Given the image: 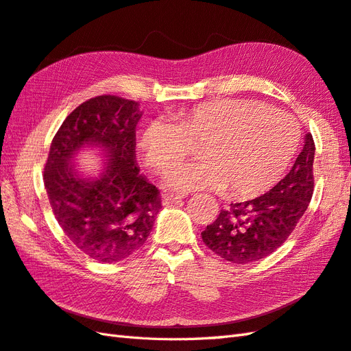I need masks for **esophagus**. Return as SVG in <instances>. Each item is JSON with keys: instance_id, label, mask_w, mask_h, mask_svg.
Masks as SVG:
<instances>
[{"instance_id": "34e87169", "label": "esophagus", "mask_w": 351, "mask_h": 351, "mask_svg": "<svg viewBox=\"0 0 351 351\" xmlns=\"http://www.w3.org/2000/svg\"><path fill=\"white\" fill-rule=\"evenodd\" d=\"M184 200V195H178V194H165L163 195V204L169 206L173 203H181Z\"/></svg>"}]
</instances>
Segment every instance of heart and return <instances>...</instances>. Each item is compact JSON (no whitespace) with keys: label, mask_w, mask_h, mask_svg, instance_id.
Returning <instances> with one entry per match:
<instances>
[{"label":"heart","mask_w":351,"mask_h":351,"mask_svg":"<svg viewBox=\"0 0 351 351\" xmlns=\"http://www.w3.org/2000/svg\"><path fill=\"white\" fill-rule=\"evenodd\" d=\"M298 132L289 115L246 99H219L179 111L175 121L154 119L139 145L158 172L176 166L199 143L202 160L179 166L165 178L179 193L223 190L247 199L269 190L293 156Z\"/></svg>","instance_id":"1"}]
</instances>
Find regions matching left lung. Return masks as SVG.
Instances as JSON below:
<instances>
[{
    "mask_svg": "<svg viewBox=\"0 0 351 351\" xmlns=\"http://www.w3.org/2000/svg\"><path fill=\"white\" fill-rule=\"evenodd\" d=\"M314 151L311 133H305L304 147L291 172L264 195L222 209L202 232L204 245L234 264L259 261L280 247L311 200Z\"/></svg>",
    "mask_w": 351,
    "mask_h": 351,
    "instance_id": "obj_1",
    "label": "left lung"
}]
</instances>
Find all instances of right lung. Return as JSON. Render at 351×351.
<instances>
[{"mask_svg": "<svg viewBox=\"0 0 351 351\" xmlns=\"http://www.w3.org/2000/svg\"><path fill=\"white\" fill-rule=\"evenodd\" d=\"M138 102L102 95L71 112L51 141L44 186L60 228L83 254L102 264L123 261L145 243L161 208L160 191L136 166ZM84 145L106 151L108 166L96 180L72 166Z\"/></svg>", "mask_w": 351, "mask_h": 351, "instance_id": "1", "label": "right lung"}]
</instances>
